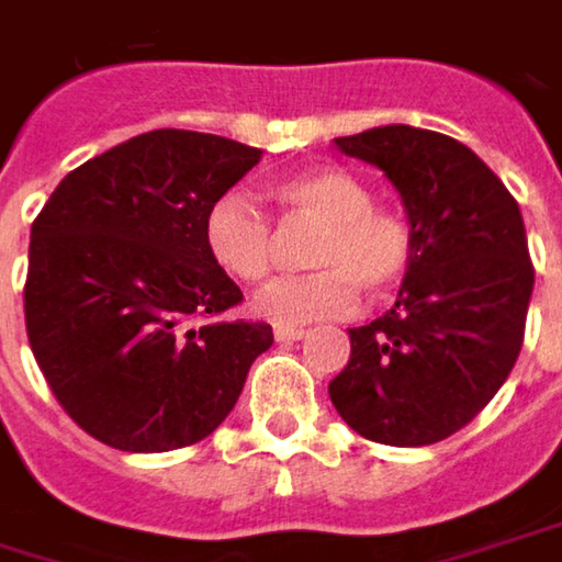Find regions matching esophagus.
<instances>
[{"mask_svg":"<svg viewBox=\"0 0 562 562\" xmlns=\"http://www.w3.org/2000/svg\"><path fill=\"white\" fill-rule=\"evenodd\" d=\"M273 337H277V344H292V340L305 337V327H277Z\"/></svg>","mask_w":562,"mask_h":562,"instance_id":"esophagus-1","label":"esophagus"}]
</instances>
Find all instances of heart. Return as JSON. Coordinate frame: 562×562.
<instances>
[{
    "mask_svg": "<svg viewBox=\"0 0 562 562\" xmlns=\"http://www.w3.org/2000/svg\"><path fill=\"white\" fill-rule=\"evenodd\" d=\"M285 222L317 225L302 280L270 285L254 312L273 324H308L356 312L362 285L387 295L411 277L416 228L407 213L372 203V187L347 168L321 165L292 171L270 187ZM203 248L215 267L238 282H263L273 270L270 218L245 193H222L203 215Z\"/></svg>",
    "mask_w": 562,
    "mask_h": 562,
    "instance_id": "heart-1",
    "label": "heart"
}]
</instances>
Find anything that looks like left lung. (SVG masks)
Here are the masks:
<instances>
[{
	"label": "left lung",
	"mask_w": 562,
	"mask_h": 562,
	"mask_svg": "<svg viewBox=\"0 0 562 562\" xmlns=\"http://www.w3.org/2000/svg\"><path fill=\"white\" fill-rule=\"evenodd\" d=\"M384 171L416 228L397 302L349 330L330 401L381 446L442 442L509 379L535 289L518 203L464 143L407 123L334 139Z\"/></svg>",
	"instance_id": "obj_1"
}]
</instances>
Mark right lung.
<instances>
[{
    "label": "right lung",
    "mask_w": 562,
    "mask_h": 562,
    "mask_svg": "<svg viewBox=\"0 0 562 562\" xmlns=\"http://www.w3.org/2000/svg\"><path fill=\"white\" fill-rule=\"evenodd\" d=\"M260 149L151 130L69 171L31 225L24 324L44 379L88 436L171 451L232 413L250 362L273 347L203 248V215Z\"/></svg>",
    "instance_id": "add662e5"
}]
</instances>
